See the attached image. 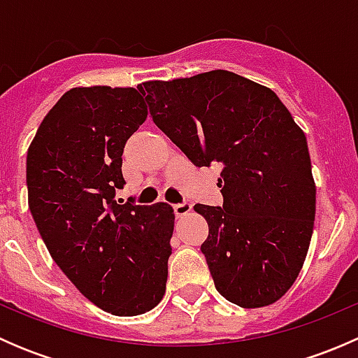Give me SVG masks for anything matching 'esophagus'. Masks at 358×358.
<instances>
[{"label": "esophagus", "instance_id": "obj_1", "mask_svg": "<svg viewBox=\"0 0 358 358\" xmlns=\"http://www.w3.org/2000/svg\"><path fill=\"white\" fill-rule=\"evenodd\" d=\"M173 209H175L176 218H183V216H187L190 213V209H192V204H190V202H182V204L173 206Z\"/></svg>", "mask_w": 358, "mask_h": 358}]
</instances>
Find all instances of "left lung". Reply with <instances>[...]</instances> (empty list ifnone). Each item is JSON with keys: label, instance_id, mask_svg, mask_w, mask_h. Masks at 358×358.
<instances>
[{"label": "left lung", "instance_id": "left-lung-1", "mask_svg": "<svg viewBox=\"0 0 358 358\" xmlns=\"http://www.w3.org/2000/svg\"><path fill=\"white\" fill-rule=\"evenodd\" d=\"M138 90L194 164L223 168V208L194 206L209 227L201 251L215 287L243 308L275 303L301 272L315 220L303 129L272 90L222 69Z\"/></svg>", "mask_w": 358, "mask_h": 358}]
</instances>
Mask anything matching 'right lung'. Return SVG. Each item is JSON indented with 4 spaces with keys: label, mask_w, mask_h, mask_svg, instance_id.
I'll list each match as a JSON object with an SVG mask.
<instances>
[{
    "label": "right lung",
    "mask_w": 358,
    "mask_h": 358,
    "mask_svg": "<svg viewBox=\"0 0 358 358\" xmlns=\"http://www.w3.org/2000/svg\"><path fill=\"white\" fill-rule=\"evenodd\" d=\"M147 114L136 88L78 86L50 109L27 150L29 209L53 262L119 317L157 306L171 255V206L114 199L124 143Z\"/></svg>",
    "instance_id": "right-lung-1"
}]
</instances>
